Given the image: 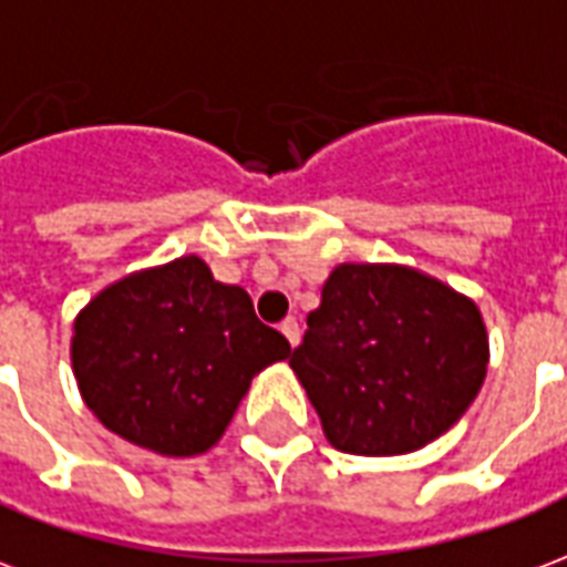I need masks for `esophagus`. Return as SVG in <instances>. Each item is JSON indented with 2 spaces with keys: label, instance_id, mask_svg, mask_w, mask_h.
<instances>
[{
  "label": "esophagus",
  "instance_id": "esophagus-1",
  "mask_svg": "<svg viewBox=\"0 0 567 567\" xmlns=\"http://www.w3.org/2000/svg\"><path fill=\"white\" fill-rule=\"evenodd\" d=\"M280 332L287 334L289 347H296V344H299L301 329H299V320H296V317H287V320H284V323H280Z\"/></svg>",
  "mask_w": 567,
  "mask_h": 567
}]
</instances>
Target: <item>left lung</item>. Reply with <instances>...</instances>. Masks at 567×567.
Instances as JSON below:
<instances>
[{"instance_id": "left-lung-1", "label": "left lung", "mask_w": 567, "mask_h": 567, "mask_svg": "<svg viewBox=\"0 0 567 567\" xmlns=\"http://www.w3.org/2000/svg\"><path fill=\"white\" fill-rule=\"evenodd\" d=\"M489 338L477 305L408 266L344 262L289 365L329 444L402 456L458 423L486 378Z\"/></svg>"}]
</instances>
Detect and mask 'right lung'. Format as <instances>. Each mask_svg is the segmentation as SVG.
I'll use <instances>...</instances> for the list:
<instances>
[{
  "instance_id": "obj_1",
  "label": "right lung",
  "mask_w": 567,
  "mask_h": 567,
  "mask_svg": "<svg viewBox=\"0 0 567 567\" xmlns=\"http://www.w3.org/2000/svg\"><path fill=\"white\" fill-rule=\"evenodd\" d=\"M287 357L250 296L193 254L126 275L74 317L81 399L109 432L159 456L214 447L250 380Z\"/></svg>"
}]
</instances>
